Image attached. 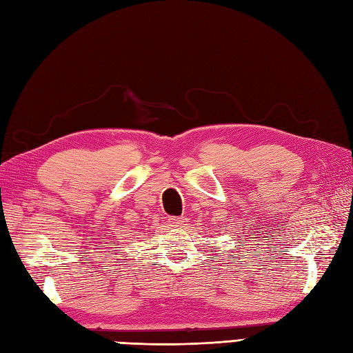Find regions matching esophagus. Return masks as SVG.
<instances>
[{
	"instance_id": "obj_1",
	"label": "esophagus",
	"mask_w": 353,
	"mask_h": 353,
	"mask_svg": "<svg viewBox=\"0 0 353 353\" xmlns=\"http://www.w3.org/2000/svg\"><path fill=\"white\" fill-rule=\"evenodd\" d=\"M169 224L172 225V228L183 229V228H185V225H188V218H185V216H170Z\"/></svg>"
}]
</instances>
